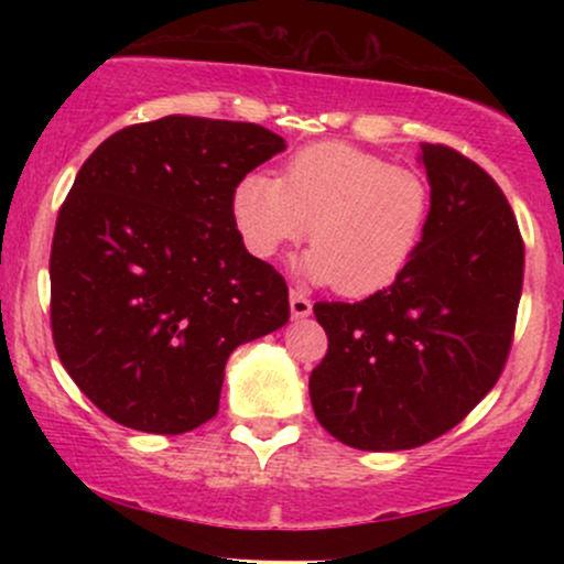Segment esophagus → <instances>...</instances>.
<instances>
[{
  "label": "esophagus",
  "instance_id": "34e87169",
  "mask_svg": "<svg viewBox=\"0 0 564 564\" xmlns=\"http://www.w3.org/2000/svg\"><path fill=\"white\" fill-rule=\"evenodd\" d=\"M289 307H291V318H294V321L307 318V315L313 313V302H310L307 296H304L302 291H296V289H291V294H289Z\"/></svg>",
  "mask_w": 564,
  "mask_h": 564
}]
</instances>
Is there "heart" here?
Masks as SVG:
<instances>
[{"label": "heart", "mask_w": 564, "mask_h": 564, "mask_svg": "<svg viewBox=\"0 0 564 564\" xmlns=\"http://www.w3.org/2000/svg\"><path fill=\"white\" fill-rule=\"evenodd\" d=\"M432 187L419 170L394 166L345 142H318L289 159L283 177L246 174L232 191V223L257 260L313 238L302 275L347 296L387 289L424 241Z\"/></svg>", "instance_id": "heart-1"}]
</instances>
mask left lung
Segmentation results:
<instances>
[{
    "label": "left lung",
    "mask_w": 564,
    "mask_h": 564,
    "mask_svg": "<svg viewBox=\"0 0 564 564\" xmlns=\"http://www.w3.org/2000/svg\"><path fill=\"white\" fill-rule=\"evenodd\" d=\"M432 215L416 257L364 302H318L328 352L310 373L326 432L408 451L453 430L494 390L514 334L525 246L507 196L448 145L424 142Z\"/></svg>",
    "instance_id": "8db88e82"
}]
</instances>
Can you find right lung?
Returning a JSON list of instances; mask_svg holds the SVG:
<instances>
[{
	"instance_id": "right-lung-1",
	"label": "right lung",
	"mask_w": 564,
	"mask_h": 564,
	"mask_svg": "<svg viewBox=\"0 0 564 564\" xmlns=\"http://www.w3.org/2000/svg\"><path fill=\"white\" fill-rule=\"evenodd\" d=\"M281 151L260 124L164 116L84 161L55 225L50 318L68 377L113 422L196 430L232 349L286 326V281L232 223L236 185Z\"/></svg>"
}]
</instances>
